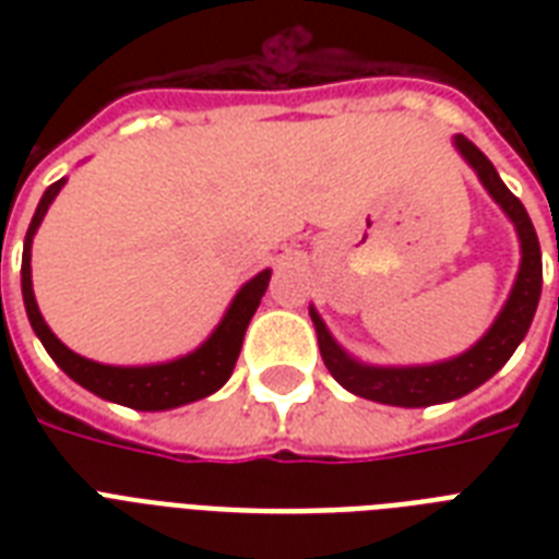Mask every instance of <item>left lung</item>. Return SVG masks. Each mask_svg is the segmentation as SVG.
Here are the masks:
<instances>
[{"label": "left lung", "mask_w": 559, "mask_h": 559, "mask_svg": "<svg viewBox=\"0 0 559 559\" xmlns=\"http://www.w3.org/2000/svg\"><path fill=\"white\" fill-rule=\"evenodd\" d=\"M455 147L467 159L469 168L476 170L487 193L502 205L504 214L516 226L522 246L520 275L513 281L511 296L504 301L502 313L496 316V322L490 324V331L469 350H464L459 357L443 359V362H432V366H366V362L345 354V348L333 340L328 324L322 322V316L316 313V307H310V319L316 324L324 366L342 389H348L357 397L403 408L435 406V403H450V400L464 397L473 389H478L481 382L490 380L511 359V354L520 348V342L525 340V333L534 322L539 293H543V252H539L534 223H531L525 205L499 179L493 162L487 159L476 144L464 135H455Z\"/></svg>", "instance_id": "8db88e82"}]
</instances>
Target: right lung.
Returning <instances> with one entry per match:
<instances>
[{"label":"right lung","mask_w":559,"mask_h":559,"mask_svg":"<svg viewBox=\"0 0 559 559\" xmlns=\"http://www.w3.org/2000/svg\"><path fill=\"white\" fill-rule=\"evenodd\" d=\"M63 186L66 179H57L55 186L46 188L34 217H31L25 249H22V301H25L31 328L43 342V348L48 350V357L86 391L109 400V403L139 408V412H165V408L186 406V403L209 397L217 389H223V382L235 371L246 328L261 305L272 272L263 270L252 281H246L243 287L237 289L235 301L228 305L223 322L214 328V333L202 342L200 348L186 354V357L159 362V366H100V362H92V359L66 348L63 342L51 333V328L39 313L34 287H31V240L37 235L48 205Z\"/></svg>","instance_id":"1"}]
</instances>
